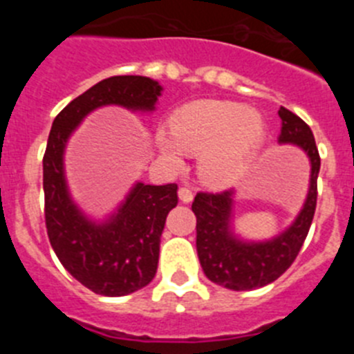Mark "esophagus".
Listing matches in <instances>:
<instances>
[{"label": "esophagus", "mask_w": 354, "mask_h": 354, "mask_svg": "<svg viewBox=\"0 0 354 354\" xmlns=\"http://www.w3.org/2000/svg\"><path fill=\"white\" fill-rule=\"evenodd\" d=\"M179 200L183 204H189L193 200V192L189 187H180L179 189Z\"/></svg>", "instance_id": "1"}]
</instances>
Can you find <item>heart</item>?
<instances>
[{
	"label": "heart",
	"mask_w": 354,
	"mask_h": 354,
	"mask_svg": "<svg viewBox=\"0 0 354 354\" xmlns=\"http://www.w3.org/2000/svg\"><path fill=\"white\" fill-rule=\"evenodd\" d=\"M170 132L156 131V145L171 168L184 167V150L198 154L200 179L227 187L243 177L261 147L264 120L236 102L196 101L171 115Z\"/></svg>",
	"instance_id": "heart-1"
}]
</instances>
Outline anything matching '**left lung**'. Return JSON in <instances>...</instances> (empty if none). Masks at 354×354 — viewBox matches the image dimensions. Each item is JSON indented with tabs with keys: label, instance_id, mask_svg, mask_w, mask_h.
<instances>
[{
	"label": "left lung",
	"instance_id": "1",
	"mask_svg": "<svg viewBox=\"0 0 354 354\" xmlns=\"http://www.w3.org/2000/svg\"><path fill=\"white\" fill-rule=\"evenodd\" d=\"M282 133L278 143L301 149L310 162L305 202L292 223L268 239H246L236 230V192L198 193L192 209L196 216V253L205 277L232 290H252L274 282L294 262L305 241L317 202L321 168L314 134L305 122L280 106Z\"/></svg>",
	"mask_w": 354,
	"mask_h": 354
}]
</instances>
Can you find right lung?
Segmentation results:
<instances>
[{
    "mask_svg": "<svg viewBox=\"0 0 354 354\" xmlns=\"http://www.w3.org/2000/svg\"><path fill=\"white\" fill-rule=\"evenodd\" d=\"M162 86L145 76H113L93 84L55 118L44 154L46 227L56 257L77 282L101 296H126L152 282L165 221L177 205V184L131 186L102 218L80 207L65 174V149L81 122L104 106L131 113L156 111Z\"/></svg>",
    "mask_w": 354,
    "mask_h": 354,
    "instance_id": "add662e5",
    "label": "right lung"
}]
</instances>
